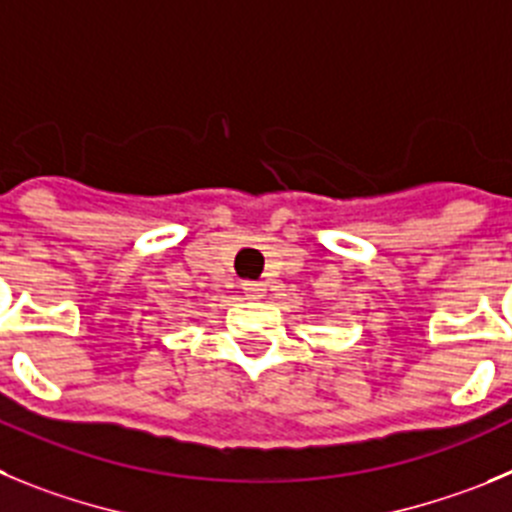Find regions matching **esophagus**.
Here are the masks:
<instances>
[{"mask_svg":"<svg viewBox=\"0 0 512 512\" xmlns=\"http://www.w3.org/2000/svg\"><path fill=\"white\" fill-rule=\"evenodd\" d=\"M242 290H245V296L252 298V301H260V298H265V283L262 280H245L242 283Z\"/></svg>","mask_w":512,"mask_h":512,"instance_id":"esophagus-1","label":"esophagus"}]
</instances>
